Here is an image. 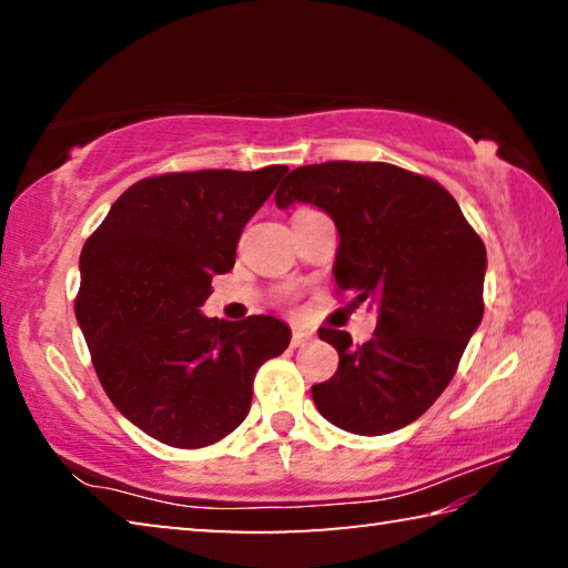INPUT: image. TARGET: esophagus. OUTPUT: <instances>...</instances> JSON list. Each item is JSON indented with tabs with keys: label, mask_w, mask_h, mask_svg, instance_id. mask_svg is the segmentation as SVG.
Instances as JSON below:
<instances>
[{
	"label": "esophagus",
	"mask_w": 568,
	"mask_h": 568,
	"mask_svg": "<svg viewBox=\"0 0 568 568\" xmlns=\"http://www.w3.org/2000/svg\"><path fill=\"white\" fill-rule=\"evenodd\" d=\"M311 341H313V333H311V331H303V328H295V331H293V338H291L293 348H301V345L311 343Z\"/></svg>",
	"instance_id": "esophagus-1"
}]
</instances>
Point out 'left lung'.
Segmentation results:
<instances>
[{
    "label": "left lung",
    "instance_id": "8db88e82",
    "mask_svg": "<svg viewBox=\"0 0 568 568\" xmlns=\"http://www.w3.org/2000/svg\"><path fill=\"white\" fill-rule=\"evenodd\" d=\"M293 203L333 217L335 285L378 311L363 345L318 331L341 361L311 388L315 406L358 436L408 426L446 390L484 318V243L446 187L388 162L297 168L275 192L277 207Z\"/></svg>",
    "mask_w": 568,
    "mask_h": 568
}]
</instances>
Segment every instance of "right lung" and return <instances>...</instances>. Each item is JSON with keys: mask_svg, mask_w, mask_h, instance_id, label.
<instances>
[{"mask_svg": "<svg viewBox=\"0 0 568 568\" xmlns=\"http://www.w3.org/2000/svg\"><path fill=\"white\" fill-rule=\"evenodd\" d=\"M285 165L170 172L134 182L80 255L77 323L104 393L160 444L203 448L245 420L255 373L291 343L273 315L240 323L200 307L233 271L240 233Z\"/></svg>", "mask_w": 568, "mask_h": 568, "instance_id": "right-lung-1", "label": "right lung"}]
</instances>
